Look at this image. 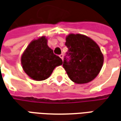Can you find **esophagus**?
I'll return each instance as SVG.
<instances>
[{
  "instance_id": "1",
  "label": "esophagus",
  "mask_w": 121,
  "mask_h": 121,
  "mask_svg": "<svg viewBox=\"0 0 121 121\" xmlns=\"http://www.w3.org/2000/svg\"><path fill=\"white\" fill-rule=\"evenodd\" d=\"M59 56H60V58L61 59H63V56H64V55H63V54H61V55H59Z\"/></svg>"
}]
</instances>
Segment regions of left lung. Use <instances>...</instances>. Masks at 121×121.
Masks as SVG:
<instances>
[{
    "instance_id": "1",
    "label": "left lung",
    "mask_w": 121,
    "mask_h": 121,
    "mask_svg": "<svg viewBox=\"0 0 121 121\" xmlns=\"http://www.w3.org/2000/svg\"><path fill=\"white\" fill-rule=\"evenodd\" d=\"M65 45L68 49L63 68L69 78L77 84L87 83L98 75L102 68L104 55L95 41L81 34H70L66 37Z\"/></svg>"
}]
</instances>
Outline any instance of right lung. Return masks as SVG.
<instances>
[{
  "label": "right lung",
  "mask_w": 121,
  "mask_h": 121,
  "mask_svg": "<svg viewBox=\"0 0 121 121\" xmlns=\"http://www.w3.org/2000/svg\"><path fill=\"white\" fill-rule=\"evenodd\" d=\"M22 68L35 81H43L51 76L53 70L62 65V60L48 45V39L42 36L30 43L21 57Z\"/></svg>",
  "instance_id": "right-lung-1"
}]
</instances>
